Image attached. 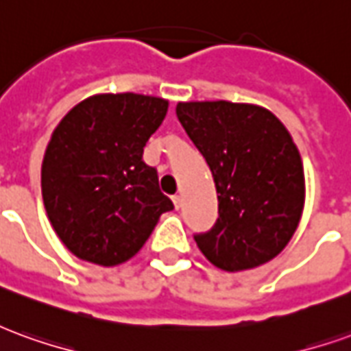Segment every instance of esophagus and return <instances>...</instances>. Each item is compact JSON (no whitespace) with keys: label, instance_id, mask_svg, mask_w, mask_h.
Wrapping results in <instances>:
<instances>
[{"label":"esophagus","instance_id":"34e87169","mask_svg":"<svg viewBox=\"0 0 351 351\" xmlns=\"http://www.w3.org/2000/svg\"><path fill=\"white\" fill-rule=\"evenodd\" d=\"M173 203H175V208H180L182 206V197L180 195H173Z\"/></svg>","mask_w":351,"mask_h":351}]
</instances>
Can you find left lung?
<instances>
[{"label": "left lung", "mask_w": 351, "mask_h": 351, "mask_svg": "<svg viewBox=\"0 0 351 351\" xmlns=\"http://www.w3.org/2000/svg\"><path fill=\"white\" fill-rule=\"evenodd\" d=\"M176 116L210 167L218 220L195 235L214 267L256 269L284 250L304 208V169L293 138L271 110L252 103L180 101Z\"/></svg>", "instance_id": "obj_1"}]
</instances>
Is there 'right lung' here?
<instances>
[{
    "instance_id": "right-lung-1",
    "label": "right lung",
    "mask_w": 351,
    "mask_h": 351,
    "mask_svg": "<svg viewBox=\"0 0 351 351\" xmlns=\"http://www.w3.org/2000/svg\"><path fill=\"white\" fill-rule=\"evenodd\" d=\"M169 101L143 93H95L52 131L41 165V191L52 229L79 259L125 263L173 203L143 161L146 141Z\"/></svg>"
}]
</instances>
